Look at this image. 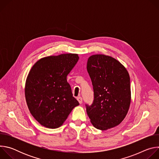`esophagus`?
<instances>
[{
	"label": "esophagus",
	"instance_id": "34e87169",
	"mask_svg": "<svg viewBox=\"0 0 159 159\" xmlns=\"http://www.w3.org/2000/svg\"><path fill=\"white\" fill-rule=\"evenodd\" d=\"M77 99V101H79V102L80 104H82V98L81 97H78Z\"/></svg>",
	"mask_w": 159,
	"mask_h": 159
}]
</instances>
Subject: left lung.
Listing matches in <instances>:
<instances>
[{
  "instance_id": "obj_1",
  "label": "left lung",
  "mask_w": 159,
  "mask_h": 159,
  "mask_svg": "<svg viewBox=\"0 0 159 159\" xmlns=\"http://www.w3.org/2000/svg\"><path fill=\"white\" fill-rule=\"evenodd\" d=\"M94 99L86 105L90 122L97 129L106 130L120 125L131 102L130 78L126 68L110 56L97 54L87 60Z\"/></svg>"
}]
</instances>
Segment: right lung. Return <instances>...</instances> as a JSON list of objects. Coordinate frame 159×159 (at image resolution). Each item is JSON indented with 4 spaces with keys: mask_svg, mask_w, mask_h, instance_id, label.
<instances>
[{
    "mask_svg": "<svg viewBox=\"0 0 159 159\" xmlns=\"http://www.w3.org/2000/svg\"><path fill=\"white\" fill-rule=\"evenodd\" d=\"M77 54L44 57L31 69L25 84V98L32 116L42 126L57 128L79 105L66 77L79 60Z\"/></svg>",
    "mask_w": 159,
    "mask_h": 159,
    "instance_id": "add662e5",
    "label": "right lung"
}]
</instances>
